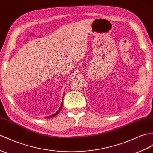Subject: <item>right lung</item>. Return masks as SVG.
<instances>
[{
    "mask_svg": "<svg viewBox=\"0 0 153 153\" xmlns=\"http://www.w3.org/2000/svg\"><path fill=\"white\" fill-rule=\"evenodd\" d=\"M62 105H63V100H62V104H61V106H60V107H59V110L56 111V112L54 114H53V115H49V116H47V117H46L47 118H51V117H53L54 116H55V115H56L59 112V111L61 110V109H62Z\"/></svg>",
    "mask_w": 153,
    "mask_h": 153,
    "instance_id": "obj_1",
    "label": "right lung"
}]
</instances>
